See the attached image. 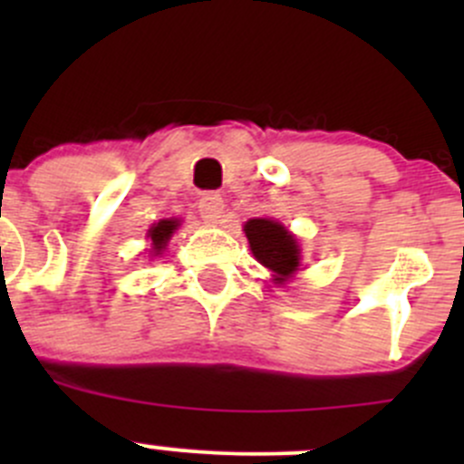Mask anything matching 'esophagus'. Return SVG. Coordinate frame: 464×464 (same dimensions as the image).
<instances>
[{
	"instance_id": "obj_1",
	"label": "esophagus",
	"mask_w": 464,
	"mask_h": 464,
	"mask_svg": "<svg viewBox=\"0 0 464 464\" xmlns=\"http://www.w3.org/2000/svg\"><path fill=\"white\" fill-rule=\"evenodd\" d=\"M224 213V199L218 193H204L199 199V215L204 218V222L218 224L219 218Z\"/></svg>"
}]
</instances>
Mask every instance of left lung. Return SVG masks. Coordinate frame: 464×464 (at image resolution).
Instances as JSON below:
<instances>
[{
    "label": "left lung",
    "mask_w": 464,
    "mask_h": 464,
    "mask_svg": "<svg viewBox=\"0 0 464 464\" xmlns=\"http://www.w3.org/2000/svg\"><path fill=\"white\" fill-rule=\"evenodd\" d=\"M245 236L249 240L251 254L274 274L276 285H283L296 274L301 266V246L283 224L266 218L249 219L245 224Z\"/></svg>",
    "instance_id": "8db88e82"
}]
</instances>
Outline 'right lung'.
I'll use <instances>...</instances> for the list:
<instances>
[{"instance_id":"add662e5","label":"right lung","mask_w":464,"mask_h":464,"mask_svg":"<svg viewBox=\"0 0 464 464\" xmlns=\"http://www.w3.org/2000/svg\"><path fill=\"white\" fill-rule=\"evenodd\" d=\"M177 228H179V219H159L157 224H152V228L148 231V237L152 240L154 256H159L166 249L168 240H170Z\"/></svg>"}]
</instances>
